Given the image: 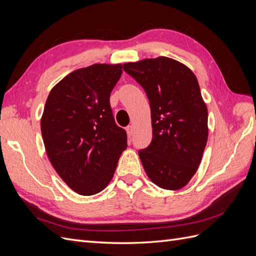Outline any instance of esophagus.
I'll return each instance as SVG.
<instances>
[{"instance_id":"obj_1","label":"esophagus","mask_w":256,"mask_h":256,"mask_svg":"<svg viewBox=\"0 0 256 256\" xmlns=\"http://www.w3.org/2000/svg\"><path fill=\"white\" fill-rule=\"evenodd\" d=\"M126 131H127V134L129 138L132 136V134H134V127L132 126H127Z\"/></svg>"}]
</instances>
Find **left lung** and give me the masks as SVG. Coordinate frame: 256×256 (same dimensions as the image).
<instances>
[{
	"instance_id": "1",
	"label": "left lung",
	"mask_w": 256,
	"mask_h": 256,
	"mask_svg": "<svg viewBox=\"0 0 256 256\" xmlns=\"http://www.w3.org/2000/svg\"><path fill=\"white\" fill-rule=\"evenodd\" d=\"M150 100L152 138L138 150L145 172L158 187L177 190L196 172L208 136V113L188 67L160 56L122 65Z\"/></svg>"
}]
</instances>
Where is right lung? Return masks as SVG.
<instances>
[{
    "label": "right lung",
    "instance_id": "add662e5",
    "mask_svg": "<svg viewBox=\"0 0 256 256\" xmlns=\"http://www.w3.org/2000/svg\"><path fill=\"white\" fill-rule=\"evenodd\" d=\"M122 65L95 64L66 76L48 96L40 122L51 164L67 186L92 196L109 184L127 132L116 125L110 95Z\"/></svg>",
    "mask_w": 256,
    "mask_h": 256
}]
</instances>
